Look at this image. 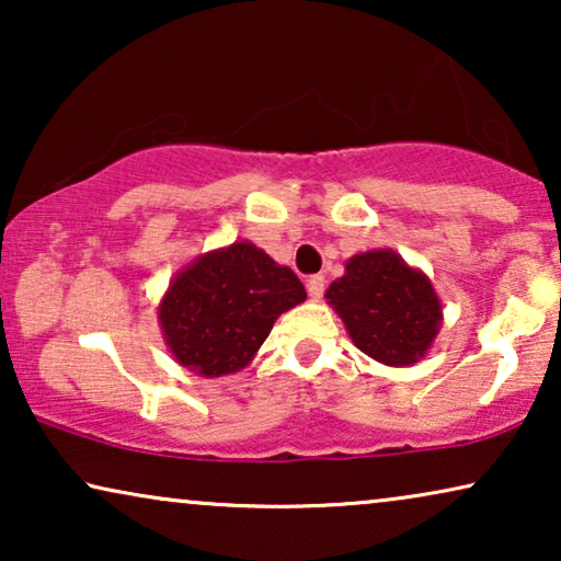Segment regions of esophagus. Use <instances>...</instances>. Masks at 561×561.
Wrapping results in <instances>:
<instances>
[{"label": "esophagus", "instance_id": "esophagus-1", "mask_svg": "<svg viewBox=\"0 0 561 561\" xmlns=\"http://www.w3.org/2000/svg\"><path fill=\"white\" fill-rule=\"evenodd\" d=\"M324 286H327L324 275H311V278L306 280V290H309V296L313 298V301H319V298L324 296Z\"/></svg>", "mask_w": 561, "mask_h": 561}]
</instances>
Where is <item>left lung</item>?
Segmentation results:
<instances>
[{
    "instance_id": "1",
    "label": "left lung",
    "mask_w": 561,
    "mask_h": 561,
    "mask_svg": "<svg viewBox=\"0 0 561 561\" xmlns=\"http://www.w3.org/2000/svg\"><path fill=\"white\" fill-rule=\"evenodd\" d=\"M357 350L390 367L419 363L442 327V301L432 280L393 250L350 257L344 275L327 288Z\"/></svg>"
}]
</instances>
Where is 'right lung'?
<instances>
[{
	"label": "right lung",
	"instance_id": "right-lung-1",
	"mask_svg": "<svg viewBox=\"0 0 561 561\" xmlns=\"http://www.w3.org/2000/svg\"><path fill=\"white\" fill-rule=\"evenodd\" d=\"M304 301L306 288L290 267L252 242H234L175 275L158 321L179 365L219 378L250 365L275 319Z\"/></svg>",
	"mask_w": 561,
	"mask_h": 561
}]
</instances>
